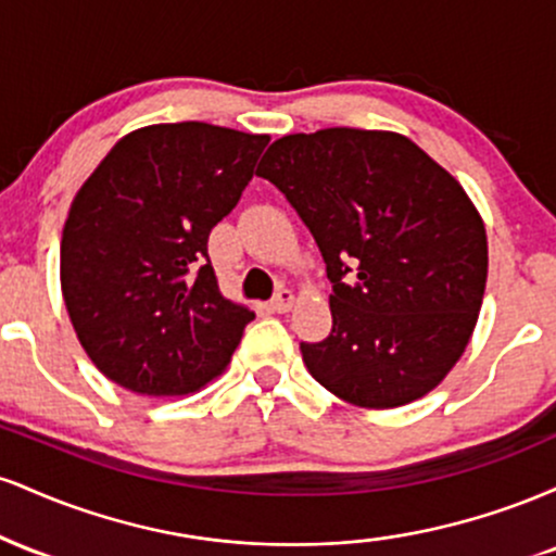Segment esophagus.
<instances>
[{"mask_svg":"<svg viewBox=\"0 0 556 556\" xmlns=\"http://www.w3.org/2000/svg\"><path fill=\"white\" fill-rule=\"evenodd\" d=\"M292 300H295L292 298V292L287 290V287H279L277 295L271 298L269 305H271V311H277V314H287V311L292 308Z\"/></svg>","mask_w":556,"mask_h":556,"instance_id":"34e87169","label":"esophagus"}]
</instances>
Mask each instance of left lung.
Here are the masks:
<instances>
[{
    "mask_svg": "<svg viewBox=\"0 0 556 556\" xmlns=\"http://www.w3.org/2000/svg\"><path fill=\"white\" fill-rule=\"evenodd\" d=\"M314 235L331 331L300 342L321 387L361 407L431 392L473 334L486 229L450 172L397 132L329 127L274 140L258 164Z\"/></svg>",
    "mask_w": 556,
    "mask_h": 556,
    "instance_id": "8db88e82",
    "label": "left lung"
}]
</instances>
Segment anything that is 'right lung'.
I'll list each match as a JSON object with an SVG mask.
<instances>
[{"instance_id": "1", "label": "right lung", "mask_w": 556, "mask_h": 556, "mask_svg": "<svg viewBox=\"0 0 556 556\" xmlns=\"http://www.w3.org/2000/svg\"><path fill=\"white\" fill-rule=\"evenodd\" d=\"M266 143L206 123L140 127L83 182L62 232V295L114 384L177 397L227 368L256 316L222 298L208 235L238 206Z\"/></svg>"}]
</instances>
